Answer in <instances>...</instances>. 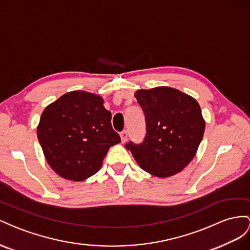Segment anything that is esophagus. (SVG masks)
I'll return each mask as SVG.
<instances>
[{
	"label": "esophagus",
	"mask_w": 250,
	"mask_h": 250,
	"mask_svg": "<svg viewBox=\"0 0 250 250\" xmlns=\"http://www.w3.org/2000/svg\"><path fill=\"white\" fill-rule=\"evenodd\" d=\"M120 138H121V142H123V144H125V142L126 141V139H127V132L126 131H123L120 133Z\"/></svg>",
	"instance_id": "esophagus-1"
}]
</instances>
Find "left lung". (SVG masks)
<instances>
[{
	"label": "left lung",
	"mask_w": 250,
	"mask_h": 250,
	"mask_svg": "<svg viewBox=\"0 0 250 250\" xmlns=\"http://www.w3.org/2000/svg\"><path fill=\"white\" fill-rule=\"evenodd\" d=\"M145 112L146 134L140 145H125L138 166L158 178L183 170L197 154L205 131L200 104L194 97L170 87L135 92Z\"/></svg>",
	"instance_id": "obj_1"
}]
</instances>
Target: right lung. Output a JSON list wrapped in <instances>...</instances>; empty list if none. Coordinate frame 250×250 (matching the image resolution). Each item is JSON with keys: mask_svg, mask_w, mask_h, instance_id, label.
<instances>
[{"mask_svg": "<svg viewBox=\"0 0 250 250\" xmlns=\"http://www.w3.org/2000/svg\"><path fill=\"white\" fill-rule=\"evenodd\" d=\"M104 98L85 91L62 95L42 111L37 134L46 161L60 177L83 181L96 174L120 142Z\"/></svg>", "mask_w": 250, "mask_h": 250, "instance_id": "1", "label": "right lung"}]
</instances>
